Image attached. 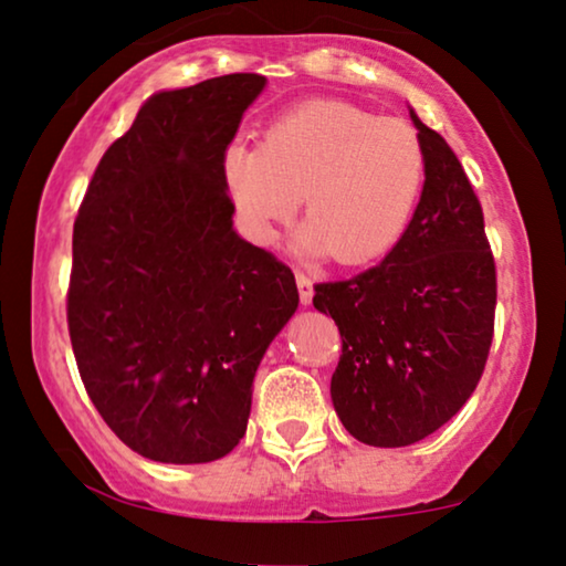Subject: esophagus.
<instances>
[{
    "instance_id": "esophagus-1",
    "label": "esophagus",
    "mask_w": 566,
    "mask_h": 566,
    "mask_svg": "<svg viewBox=\"0 0 566 566\" xmlns=\"http://www.w3.org/2000/svg\"><path fill=\"white\" fill-rule=\"evenodd\" d=\"M295 279H297V290H300V303L303 305H311L313 300V279L305 274V271H295Z\"/></svg>"
}]
</instances>
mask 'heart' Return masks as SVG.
<instances>
[{"label":"heart","instance_id":"b5f03b06","mask_svg":"<svg viewBox=\"0 0 566 566\" xmlns=\"http://www.w3.org/2000/svg\"><path fill=\"white\" fill-rule=\"evenodd\" d=\"M424 170V147L409 124L346 101L279 113L261 147L232 142L222 160L224 186L259 243H274L303 199L300 245L342 266L370 263L401 240Z\"/></svg>","mask_w":566,"mask_h":566}]
</instances>
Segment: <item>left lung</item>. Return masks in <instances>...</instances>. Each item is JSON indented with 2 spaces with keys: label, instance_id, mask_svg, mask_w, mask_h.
Returning a JSON list of instances; mask_svg holds the SVG:
<instances>
[{
  "label": "left lung",
  "instance_id": "obj_1",
  "mask_svg": "<svg viewBox=\"0 0 566 566\" xmlns=\"http://www.w3.org/2000/svg\"><path fill=\"white\" fill-rule=\"evenodd\" d=\"M424 147V188L409 228L378 266L315 284L336 321L331 378L346 432L403 448L453 419L476 390L494 336L496 269L484 212L461 160L411 111Z\"/></svg>",
  "mask_w": 566,
  "mask_h": 566
}]
</instances>
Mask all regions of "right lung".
Instances as JSON below:
<instances>
[{"label": "right lung", "mask_w": 566, "mask_h": 566, "mask_svg": "<svg viewBox=\"0 0 566 566\" xmlns=\"http://www.w3.org/2000/svg\"><path fill=\"white\" fill-rule=\"evenodd\" d=\"M266 85L224 74L155 93L105 149L72 235L66 323L105 424L160 463H209L245 434L266 346L297 311L295 274L232 230L222 176Z\"/></svg>", "instance_id": "right-lung-1"}]
</instances>
